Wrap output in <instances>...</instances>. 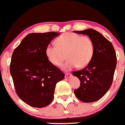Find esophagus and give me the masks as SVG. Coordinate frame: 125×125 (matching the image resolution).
I'll return each mask as SVG.
<instances>
[{
    "label": "esophagus",
    "instance_id": "1",
    "mask_svg": "<svg viewBox=\"0 0 125 125\" xmlns=\"http://www.w3.org/2000/svg\"><path fill=\"white\" fill-rule=\"evenodd\" d=\"M72 74H71V73H65V77L66 78H70V76H71Z\"/></svg>",
    "mask_w": 125,
    "mask_h": 125
}]
</instances>
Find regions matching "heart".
Masks as SVG:
<instances>
[{"label": "heart", "instance_id": "heart-1", "mask_svg": "<svg viewBox=\"0 0 125 125\" xmlns=\"http://www.w3.org/2000/svg\"><path fill=\"white\" fill-rule=\"evenodd\" d=\"M55 43L56 46L49 45L46 48L45 54L49 62L56 66L62 65L67 57L65 70H71L76 66L85 67L93 58L94 43L89 36L67 32L59 36Z\"/></svg>", "mask_w": 125, "mask_h": 125}]
</instances>
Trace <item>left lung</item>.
I'll list each match as a JSON object with an SVG mask.
<instances>
[{"label":"left lung","mask_w":125,"mask_h":125,"mask_svg":"<svg viewBox=\"0 0 125 125\" xmlns=\"http://www.w3.org/2000/svg\"><path fill=\"white\" fill-rule=\"evenodd\" d=\"M91 38L94 53L91 62L82 70L73 74L79 78L80 87L74 91L76 97L84 103H93L102 98L112 85L117 63L116 53L110 41L92 28L74 31Z\"/></svg>","instance_id":"obj_1"}]
</instances>
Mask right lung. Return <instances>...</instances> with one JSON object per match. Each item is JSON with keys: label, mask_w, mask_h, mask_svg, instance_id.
<instances>
[{"label": "right lung", "mask_w": 125, "mask_h": 125, "mask_svg": "<svg viewBox=\"0 0 125 125\" xmlns=\"http://www.w3.org/2000/svg\"><path fill=\"white\" fill-rule=\"evenodd\" d=\"M58 35L54 32L28 34L12 54L10 71L17 95L32 107L51 104L57 82L65 77L45 54L46 48Z\"/></svg>", "instance_id": "obj_1"}]
</instances>
